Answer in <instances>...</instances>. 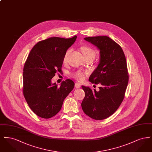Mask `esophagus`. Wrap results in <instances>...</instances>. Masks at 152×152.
Listing matches in <instances>:
<instances>
[{
	"label": "esophagus",
	"mask_w": 152,
	"mask_h": 152,
	"mask_svg": "<svg viewBox=\"0 0 152 152\" xmlns=\"http://www.w3.org/2000/svg\"><path fill=\"white\" fill-rule=\"evenodd\" d=\"M75 87H76V88H80L81 87V85H80V83H75Z\"/></svg>",
	"instance_id": "obj_1"
}]
</instances>
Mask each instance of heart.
<instances>
[{"label":"heart","instance_id":"obj_1","mask_svg":"<svg viewBox=\"0 0 152 152\" xmlns=\"http://www.w3.org/2000/svg\"><path fill=\"white\" fill-rule=\"evenodd\" d=\"M81 51L86 58L95 56V55H96L95 51L92 48H91L89 47H87V46L83 47L81 48ZM69 52H70V50H68L65 53V55L64 56V59H63V61L64 63L66 61L67 57H68ZM85 75H86V73L81 71H77L72 74L73 76L75 78H76V79L78 80L79 81H82L84 79Z\"/></svg>","mask_w":152,"mask_h":152}]
</instances>
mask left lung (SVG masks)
I'll return each instance as SVG.
<instances>
[{
  "mask_svg": "<svg viewBox=\"0 0 152 152\" xmlns=\"http://www.w3.org/2000/svg\"><path fill=\"white\" fill-rule=\"evenodd\" d=\"M84 40L100 50L99 64L89 81L100 87L99 91L81 87L86 94L81 107L91 118L104 120L116 112L124 98L129 80L126 58L121 47L108 36L88 37Z\"/></svg>",
  "mask_w": 152,
  "mask_h": 152,
  "instance_id": "1",
  "label": "left lung"
}]
</instances>
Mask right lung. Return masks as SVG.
<instances>
[{"instance_id": "1", "label": "right lung", "mask_w": 152, "mask_h": 152, "mask_svg": "<svg viewBox=\"0 0 152 152\" xmlns=\"http://www.w3.org/2000/svg\"><path fill=\"white\" fill-rule=\"evenodd\" d=\"M76 38L50 37L38 42L29 52L23 68V92L29 108L39 117L55 116L74 88L71 80L58 86L51 79L56 73L61 72L65 53Z\"/></svg>"}]
</instances>
